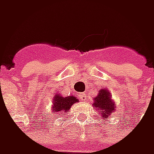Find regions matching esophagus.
Segmentation results:
<instances>
[{
    "label": "esophagus",
    "mask_w": 154,
    "mask_h": 154,
    "mask_svg": "<svg viewBox=\"0 0 154 154\" xmlns=\"http://www.w3.org/2000/svg\"><path fill=\"white\" fill-rule=\"evenodd\" d=\"M79 100H81V101H85V100H87V96L85 93H79Z\"/></svg>",
    "instance_id": "esophagus-1"
}]
</instances>
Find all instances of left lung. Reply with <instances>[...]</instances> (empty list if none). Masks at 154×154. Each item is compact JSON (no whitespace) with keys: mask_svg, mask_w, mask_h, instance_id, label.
<instances>
[{"mask_svg":"<svg viewBox=\"0 0 154 154\" xmlns=\"http://www.w3.org/2000/svg\"><path fill=\"white\" fill-rule=\"evenodd\" d=\"M94 101L93 107L98 109L99 113L104 118H108L113 111H116L115 103L113 102L112 96L108 90L103 88L99 91L98 95L94 98Z\"/></svg>","mask_w":154,"mask_h":154,"instance_id":"8db88e82","label":"left lung"}]
</instances>
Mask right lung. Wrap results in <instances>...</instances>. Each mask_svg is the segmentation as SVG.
Returning <instances> with one entry per match:
<instances>
[{
    "label": "right lung",
    "instance_id": "add662e5",
    "mask_svg": "<svg viewBox=\"0 0 154 154\" xmlns=\"http://www.w3.org/2000/svg\"><path fill=\"white\" fill-rule=\"evenodd\" d=\"M79 100L74 96H69L63 97L59 94H56L53 100V105H52V111L55 113H66L69 112L71 108V106L75 103H78Z\"/></svg>",
    "mask_w": 154,
    "mask_h": 154
}]
</instances>
